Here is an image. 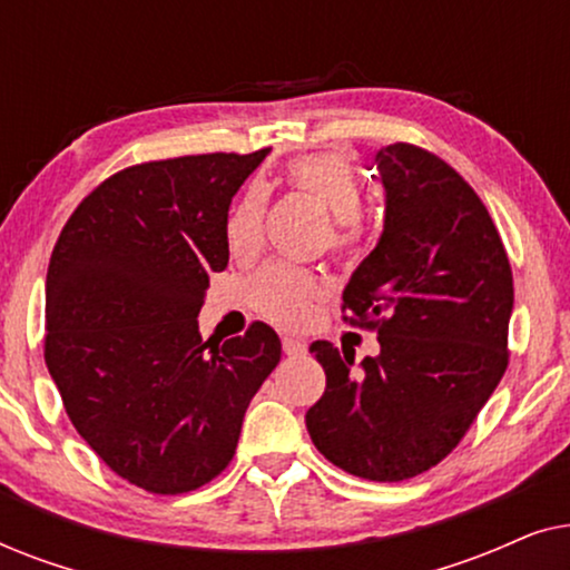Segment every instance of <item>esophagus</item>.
Listing matches in <instances>:
<instances>
[{"label":"esophagus","instance_id":"34e87169","mask_svg":"<svg viewBox=\"0 0 570 570\" xmlns=\"http://www.w3.org/2000/svg\"><path fill=\"white\" fill-rule=\"evenodd\" d=\"M283 350L285 355H303L306 353V342L298 337H283Z\"/></svg>","mask_w":570,"mask_h":570}]
</instances>
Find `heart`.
Instances as JSON below:
<instances>
[{
	"mask_svg": "<svg viewBox=\"0 0 570 570\" xmlns=\"http://www.w3.org/2000/svg\"><path fill=\"white\" fill-rule=\"evenodd\" d=\"M287 184L295 191L308 194L332 215L326 230V246L334 254H345L361 240L363 184L345 158L332 153L306 155L287 168ZM264 209L267 197L259 186H252L246 197L230 209L225 220V246L233 259H252L259 252L264 236ZM324 298V285L311 269L293 264L269 262L248 283V301L279 326H301L314 318Z\"/></svg>",
	"mask_w": 570,
	"mask_h": 570,
	"instance_id": "heart-1",
	"label": "heart"
}]
</instances>
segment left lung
Segmentation results:
<instances>
[{"label": "left lung", "instance_id": "8db88e82", "mask_svg": "<svg viewBox=\"0 0 570 570\" xmlns=\"http://www.w3.org/2000/svg\"><path fill=\"white\" fill-rule=\"evenodd\" d=\"M384 233L342 293L345 322L381 353L316 340L326 392L306 412L314 446L373 482L417 478L464 439L509 365L513 275L493 217L439 155L410 142L376 153Z\"/></svg>", "mask_w": 570, "mask_h": 570}]
</instances>
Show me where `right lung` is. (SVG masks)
Here are the masks:
<instances>
[{
    "label": "right lung",
    "instance_id": "add662e5",
    "mask_svg": "<svg viewBox=\"0 0 570 570\" xmlns=\"http://www.w3.org/2000/svg\"><path fill=\"white\" fill-rule=\"evenodd\" d=\"M267 153L124 168L53 246L46 365L77 433L147 493H189L230 464L248 402L283 355L262 322L207 354L197 324L209 275L228 267L233 194Z\"/></svg>",
    "mask_w": 570,
    "mask_h": 570
}]
</instances>
